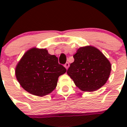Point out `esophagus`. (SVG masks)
Listing matches in <instances>:
<instances>
[{
    "instance_id": "obj_1",
    "label": "esophagus",
    "mask_w": 127,
    "mask_h": 127,
    "mask_svg": "<svg viewBox=\"0 0 127 127\" xmlns=\"http://www.w3.org/2000/svg\"><path fill=\"white\" fill-rule=\"evenodd\" d=\"M64 66H65V68H66V69H68V68H69V64L68 62H66L65 64L64 65Z\"/></svg>"
}]
</instances>
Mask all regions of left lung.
I'll use <instances>...</instances> for the list:
<instances>
[{
	"mask_svg": "<svg viewBox=\"0 0 127 127\" xmlns=\"http://www.w3.org/2000/svg\"><path fill=\"white\" fill-rule=\"evenodd\" d=\"M73 57L67 73L76 86L84 92H93L105 85L111 65L101 51L91 46L81 47Z\"/></svg>",
	"mask_w": 127,
	"mask_h": 127,
	"instance_id": "8db88e82",
	"label": "left lung"
}]
</instances>
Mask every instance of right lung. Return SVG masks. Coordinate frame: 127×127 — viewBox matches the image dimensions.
Returning a JSON list of instances; mask_svg holds the SVG:
<instances>
[{"label":"right lung","mask_w":127,"mask_h":127,"mask_svg":"<svg viewBox=\"0 0 127 127\" xmlns=\"http://www.w3.org/2000/svg\"><path fill=\"white\" fill-rule=\"evenodd\" d=\"M66 71L58 64L55 55L49 54L46 49L33 48L21 58L15 74L23 89L32 95L43 97L55 89L58 77Z\"/></svg>","instance_id":"obj_1"}]
</instances>
